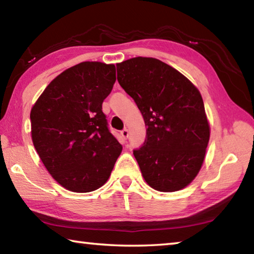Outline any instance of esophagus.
<instances>
[{
	"label": "esophagus",
	"mask_w": 254,
	"mask_h": 254,
	"mask_svg": "<svg viewBox=\"0 0 254 254\" xmlns=\"http://www.w3.org/2000/svg\"><path fill=\"white\" fill-rule=\"evenodd\" d=\"M121 136L123 137L124 140L127 139V137H128V131H127V128H124V130L121 131Z\"/></svg>",
	"instance_id": "esophagus-1"
}]
</instances>
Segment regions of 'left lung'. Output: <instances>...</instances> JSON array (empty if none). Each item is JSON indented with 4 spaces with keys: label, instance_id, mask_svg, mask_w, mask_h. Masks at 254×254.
I'll return each instance as SVG.
<instances>
[{
    "label": "left lung",
    "instance_id": "1",
    "mask_svg": "<svg viewBox=\"0 0 254 254\" xmlns=\"http://www.w3.org/2000/svg\"><path fill=\"white\" fill-rule=\"evenodd\" d=\"M121 87L142 114L147 136L133 154L150 187L177 191L195 179L209 141L203 98L182 72L156 58L117 65Z\"/></svg>",
    "mask_w": 254,
    "mask_h": 254
}]
</instances>
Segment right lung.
<instances>
[{
  "label": "right lung",
  "instance_id": "right-lung-1",
  "mask_svg": "<svg viewBox=\"0 0 254 254\" xmlns=\"http://www.w3.org/2000/svg\"><path fill=\"white\" fill-rule=\"evenodd\" d=\"M115 71L113 64L100 62L72 66L47 86L31 109L34 148L53 178L70 191L102 187L122 151L102 111Z\"/></svg>",
  "mask_w": 254,
  "mask_h": 254
}]
</instances>
